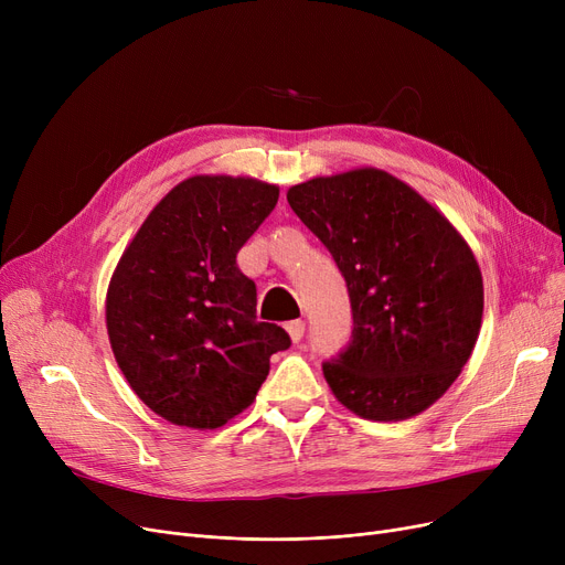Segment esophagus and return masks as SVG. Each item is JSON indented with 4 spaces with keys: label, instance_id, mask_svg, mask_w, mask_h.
Instances as JSON below:
<instances>
[{
    "label": "esophagus",
    "instance_id": "34e87169",
    "mask_svg": "<svg viewBox=\"0 0 565 565\" xmlns=\"http://www.w3.org/2000/svg\"><path fill=\"white\" fill-rule=\"evenodd\" d=\"M286 332L290 337L292 343H300L302 337H305V322L302 320H290L286 322Z\"/></svg>",
    "mask_w": 565,
    "mask_h": 565
}]
</instances>
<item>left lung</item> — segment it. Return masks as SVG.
Masks as SVG:
<instances>
[{
    "mask_svg": "<svg viewBox=\"0 0 565 565\" xmlns=\"http://www.w3.org/2000/svg\"><path fill=\"white\" fill-rule=\"evenodd\" d=\"M286 199L350 292L352 341L322 366L332 394L369 422L417 417L447 394L477 345V256L430 201L375 167L316 175Z\"/></svg>",
    "mask_w": 565,
    "mask_h": 565,
    "instance_id": "8db88e82",
    "label": "left lung"
}]
</instances>
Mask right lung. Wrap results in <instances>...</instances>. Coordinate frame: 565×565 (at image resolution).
<instances>
[{"instance_id": "1", "label": "right lung", "mask_w": 565, "mask_h": 565, "mask_svg": "<svg viewBox=\"0 0 565 565\" xmlns=\"http://www.w3.org/2000/svg\"><path fill=\"white\" fill-rule=\"evenodd\" d=\"M279 188L199 173L169 190L118 258L105 300L114 360L130 390L173 426L215 430L247 409L290 345L256 320V286L237 252Z\"/></svg>"}]
</instances>
